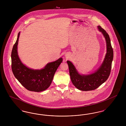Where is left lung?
<instances>
[{
  "label": "left lung",
  "instance_id": "1",
  "mask_svg": "<svg viewBox=\"0 0 126 126\" xmlns=\"http://www.w3.org/2000/svg\"><path fill=\"white\" fill-rule=\"evenodd\" d=\"M98 28L105 37L107 52L103 63L96 71L87 75H80L72 62L67 61L72 83L76 88L81 91H87L96 89L107 80L110 73L113 58V51L110 40L107 32L101 26H98Z\"/></svg>",
  "mask_w": 126,
  "mask_h": 126
}]
</instances>
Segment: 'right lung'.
<instances>
[{
	"label": "right lung",
	"instance_id": "1",
	"mask_svg": "<svg viewBox=\"0 0 126 126\" xmlns=\"http://www.w3.org/2000/svg\"><path fill=\"white\" fill-rule=\"evenodd\" d=\"M20 32L14 45L11 52V67L15 78L26 89L40 92L47 89L51 83L54 74L62 62L60 58L54 62L48 63L44 68L34 70L24 65L18 57L17 45Z\"/></svg>",
	"mask_w": 126,
	"mask_h": 126
}]
</instances>
